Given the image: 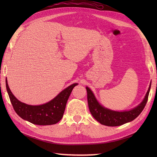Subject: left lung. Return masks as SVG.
<instances>
[{"label":"left lung","instance_id":"obj_1","mask_svg":"<svg viewBox=\"0 0 157 157\" xmlns=\"http://www.w3.org/2000/svg\"><path fill=\"white\" fill-rule=\"evenodd\" d=\"M151 86V83L149 86L148 90L146 92L144 100L140 104L134 109L125 111H113V110L105 108V106H102L96 98L94 93L86 86V88L87 90L88 103L90 111L96 121H98L101 124L106 126H119L132 121L140 114L146 106L148 101Z\"/></svg>","mask_w":157,"mask_h":157}]
</instances>
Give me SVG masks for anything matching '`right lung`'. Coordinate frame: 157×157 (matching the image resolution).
<instances>
[{
    "label": "right lung",
    "instance_id": "right-lung-1",
    "mask_svg": "<svg viewBox=\"0 0 157 157\" xmlns=\"http://www.w3.org/2000/svg\"><path fill=\"white\" fill-rule=\"evenodd\" d=\"M78 84H73L63 90L51 101L40 105H29L19 101L10 90L6 79V88L13 107L20 117L39 125L56 124L63 116L67 102L73 88Z\"/></svg>",
    "mask_w": 157,
    "mask_h": 157
}]
</instances>
